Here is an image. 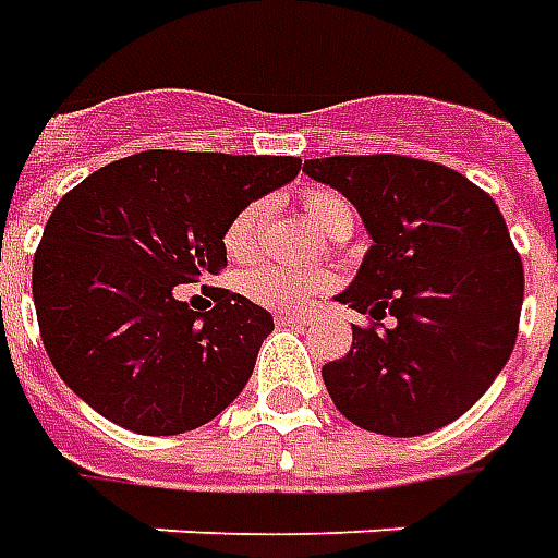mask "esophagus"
Segmentation results:
<instances>
[{"label": "esophagus", "instance_id": "esophagus-1", "mask_svg": "<svg viewBox=\"0 0 558 558\" xmlns=\"http://www.w3.org/2000/svg\"><path fill=\"white\" fill-rule=\"evenodd\" d=\"M275 323H278V326H305L307 317L305 314H278Z\"/></svg>", "mask_w": 558, "mask_h": 558}]
</instances>
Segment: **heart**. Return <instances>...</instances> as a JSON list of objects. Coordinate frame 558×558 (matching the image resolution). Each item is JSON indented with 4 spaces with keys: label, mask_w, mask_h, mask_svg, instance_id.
<instances>
[{
    "label": "heart",
    "mask_w": 558,
    "mask_h": 558,
    "mask_svg": "<svg viewBox=\"0 0 558 558\" xmlns=\"http://www.w3.org/2000/svg\"><path fill=\"white\" fill-rule=\"evenodd\" d=\"M302 211L323 235L338 239L341 232L353 229V205L341 193L326 186H311L302 193ZM266 226V205L251 202L244 205L223 229V253L232 263H251L259 253ZM332 287V275L323 268H283V266H256L244 271L239 290L253 305L268 311H305L317 295Z\"/></svg>",
    "instance_id": "obj_1"
}]
</instances>
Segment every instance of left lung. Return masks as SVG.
Listing matches in <instances>:
<instances>
[{"label":"left lung","mask_w":558,"mask_h":558,"mask_svg":"<svg viewBox=\"0 0 558 558\" xmlns=\"http://www.w3.org/2000/svg\"><path fill=\"white\" fill-rule=\"evenodd\" d=\"M305 174L344 193L374 241L338 295L368 323L323 365L335 408L389 438L453 423L520 332L523 259L498 205L465 174L399 154L305 159Z\"/></svg>","instance_id":"1"}]
</instances>
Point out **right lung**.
I'll use <instances>...</instances> for the list:
<instances>
[{
    "mask_svg": "<svg viewBox=\"0 0 558 558\" xmlns=\"http://www.w3.org/2000/svg\"><path fill=\"white\" fill-rule=\"evenodd\" d=\"M299 169L295 157L144 150L69 190L33 259L38 332L65 387L138 435H181L235 401L275 319L223 287L193 311L174 287L220 275L226 223Z\"/></svg>",
    "mask_w": 558,
    "mask_h": 558,
    "instance_id": "right-lung-1",
    "label": "right lung"
}]
</instances>
